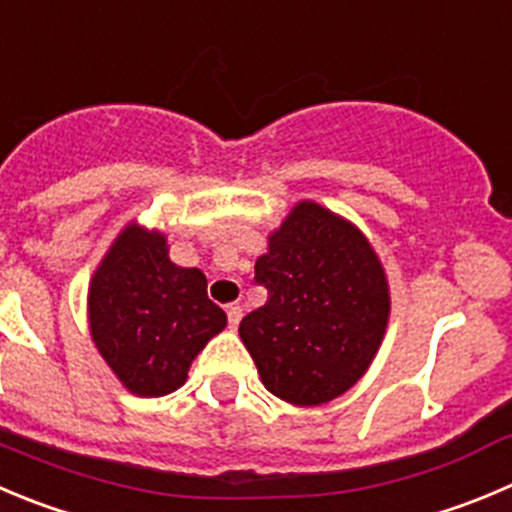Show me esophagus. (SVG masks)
<instances>
[{
	"label": "esophagus",
	"instance_id": "obj_1",
	"mask_svg": "<svg viewBox=\"0 0 512 512\" xmlns=\"http://www.w3.org/2000/svg\"><path fill=\"white\" fill-rule=\"evenodd\" d=\"M226 314H228V326H231V329H236L238 324H241V316H243V309L238 304H231L226 309Z\"/></svg>",
	"mask_w": 512,
	"mask_h": 512
}]
</instances>
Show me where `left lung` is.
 <instances>
[{"instance_id": "obj_1", "label": "left lung", "mask_w": 512, "mask_h": 512, "mask_svg": "<svg viewBox=\"0 0 512 512\" xmlns=\"http://www.w3.org/2000/svg\"><path fill=\"white\" fill-rule=\"evenodd\" d=\"M264 306L238 326L261 382L291 405H324L372 364L389 291L367 238L316 203H299L256 261Z\"/></svg>"}]
</instances>
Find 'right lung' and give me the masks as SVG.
<instances>
[{
    "mask_svg": "<svg viewBox=\"0 0 512 512\" xmlns=\"http://www.w3.org/2000/svg\"><path fill=\"white\" fill-rule=\"evenodd\" d=\"M206 276L168 259L165 238L128 226L90 286V332L120 382L140 397H163L226 326L208 299Z\"/></svg>",
    "mask_w": 512,
    "mask_h": 512,
    "instance_id": "right-lung-1",
    "label": "right lung"
}]
</instances>
